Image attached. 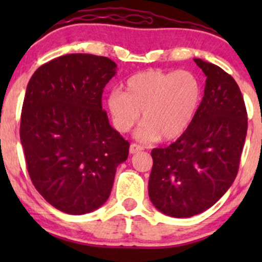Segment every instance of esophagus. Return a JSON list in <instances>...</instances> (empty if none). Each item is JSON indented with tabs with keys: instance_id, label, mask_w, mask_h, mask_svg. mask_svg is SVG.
<instances>
[{
	"instance_id": "esophagus-1",
	"label": "esophagus",
	"mask_w": 262,
	"mask_h": 262,
	"mask_svg": "<svg viewBox=\"0 0 262 262\" xmlns=\"http://www.w3.org/2000/svg\"><path fill=\"white\" fill-rule=\"evenodd\" d=\"M129 150H130V153H138L141 152V150H143V147L141 146V144H137V143H132L130 147H129Z\"/></svg>"
}]
</instances>
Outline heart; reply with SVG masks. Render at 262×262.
<instances>
[{
    "instance_id": "b5f03b06",
    "label": "heart",
    "mask_w": 262,
    "mask_h": 262,
    "mask_svg": "<svg viewBox=\"0 0 262 262\" xmlns=\"http://www.w3.org/2000/svg\"><path fill=\"white\" fill-rule=\"evenodd\" d=\"M202 91V82L191 71L147 70L129 77L124 92H112L107 107L118 130H130L143 113L144 124L136 134L139 141H172L196 115Z\"/></svg>"
}]
</instances>
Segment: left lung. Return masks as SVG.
<instances>
[{
    "label": "left lung",
    "instance_id": "obj_1",
    "mask_svg": "<svg viewBox=\"0 0 262 262\" xmlns=\"http://www.w3.org/2000/svg\"><path fill=\"white\" fill-rule=\"evenodd\" d=\"M207 76L204 96L175 143L155 148L148 194L160 212L189 218L209 209L238 172L247 112L237 82L213 63L195 58Z\"/></svg>",
    "mask_w": 262,
    "mask_h": 262
}]
</instances>
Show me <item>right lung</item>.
Masks as SVG:
<instances>
[{"label": "right lung", "instance_id": "right-lung-1", "mask_svg": "<svg viewBox=\"0 0 262 262\" xmlns=\"http://www.w3.org/2000/svg\"><path fill=\"white\" fill-rule=\"evenodd\" d=\"M115 71L106 57L66 54L40 66L26 87L20 123L26 167L39 194L63 213L101 207L128 158L129 142L101 105Z\"/></svg>", "mask_w": 262, "mask_h": 262}]
</instances>
